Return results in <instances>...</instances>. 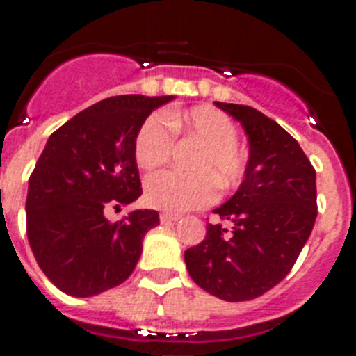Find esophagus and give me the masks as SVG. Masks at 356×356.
<instances>
[{"label": "esophagus", "mask_w": 356, "mask_h": 356, "mask_svg": "<svg viewBox=\"0 0 356 356\" xmlns=\"http://www.w3.org/2000/svg\"><path fill=\"white\" fill-rule=\"evenodd\" d=\"M180 219V216L178 213H171V212H162L160 213V222L162 225H168V222H175Z\"/></svg>", "instance_id": "1"}]
</instances>
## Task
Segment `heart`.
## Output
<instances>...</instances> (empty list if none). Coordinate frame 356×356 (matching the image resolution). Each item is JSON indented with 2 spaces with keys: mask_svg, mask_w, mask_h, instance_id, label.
<instances>
[{
  "mask_svg": "<svg viewBox=\"0 0 356 356\" xmlns=\"http://www.w3.org/2000/svg\"><path fill=\"white\" fill-rule=\"evenodd\" d=\"M175 131L203 143L193 160V168L200 171L151 175L146 180V200L151 207L171 212L201 209L217 197V181L225 188L241 184L246 175V156L237 146V127L212 106L149 115L135 139L139 168L153 171L168 162L175 147Z\"/></svg>",
  "mask_w": 356,
  "mask_h": 356,
  "instance_id": "obj_1",
  "label": "heart"
}]
</instances>
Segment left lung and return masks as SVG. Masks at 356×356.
<instances>
[{
  "label": "left lung",
  "mask_w": 356,
  "mask_h": 356,
  "mask_svg": "<svg viewBox=\"0 0 356 356\" xmlns=\"http://www.w3.org/2000/svg\"><path fill=\"white\" fill-rule=\"evenodd\" d=\"M248 135L250 159L237 193L213 213L232 222L207 226L185 251L191 278L225 301L254 300L278 285L300 257L317 217L316 169L278 122L246 105L216 102Z\"/></svg>",
  "instance_id": "8db88e82"
}]
</instances>
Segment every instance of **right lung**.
Segmentation results:
<instances>
[{
	"label": "right lung",
	"mask_w": 356,
	"mask_h": 356,
	"mask_svg": "<svg viewBox=\"0 0 356 356\" xmlns=\"http://www.w3.org/2000/svg\"><path fill=\"white\" fill-rule=\"evenodd\" d=\"M175 96L106 97L81 110L46 143L28 181L26 232L37 264L76 298L118 287L134 273L156 210L110 222L108 209L143 194L135 139L147 115Z\"/></svg>",
	"instance_id": "right-lung-1"
}]
</instances>
